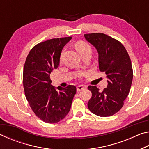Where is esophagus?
Masks as SVG:
<instances>
[{"mask_svg": "<svg viewBox=\"0 0 149 149\" xmlns=\"http://www.w3.org/2000/svg\"><path fill=\"white\" fill-rule=\"evenodd\" d=\"M84 89H85V87L84 86V85H78V86L77 87V91H81Z\"/></svg>", "mask_w": 149, "mask_h": 149, "instance_id": "obj_1", "label": "esophagus"}]
</instances>
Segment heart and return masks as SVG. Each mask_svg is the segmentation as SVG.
Wrapping results in <instances>:
<instances>
[{
  "label": "heart",
  "instance_id": "1",
  "mask_svg": "<svg viewBox=\"0 0 149 149\" xmlns=\"http://www.w3.org/2000/svg\"><path fill=\"white\" fill-rule=\"evenodd\" d=\"M77 49L78 51L80 54H82L83 52L85 51H87V50H90L91 51V47L89 45L85 42H79L77 44ZM82 75V74H81Z\"/></svg>",
  "mask_w": 149,
  "mask_h": 149
}]
</instances>
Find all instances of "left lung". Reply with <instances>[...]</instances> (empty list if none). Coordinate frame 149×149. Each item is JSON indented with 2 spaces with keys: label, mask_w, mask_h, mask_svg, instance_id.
<instances>
[{
  "label": "left lung",
  "mask_w": 149,
  "mask_h": 149,
  "mask_svg": "<svg viewBox=\"0 0 149 149\" xmlns=\"http://www.w3.org/2000/svg\"><path fill=\"white\" fill-rule=\"evenodd\" d=\"M99 54L100 72L108 78L107 87L102 92L89 85L92 97L87 104L91 112L100 117L111 116L117 113L129 94L133 79L132 62L124 46L118 40L102 33L84 35Z\"/></svg>",
  "instance_id": "obj_1"
}]
</instances>
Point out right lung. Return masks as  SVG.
Here are the masks:
<instances>
[{"label":"right lung","mask_w":149,"mask_h":149,"mask_svg":"<svg viewBox=\"0 0 149 149\" xmlns=\"http://www.w3.org/2000/svg\"><path fill=\"white\" fill-rule=\"evenodd\" d=\"M72 37L47 40L30 50L24 64L25 95L35 114L43 122L54 123L66 116L76 93L74 85L56 88L50 74L59 65L62 50Z\"/></svg>","instance_id":"add662e5"}]
</instances>
